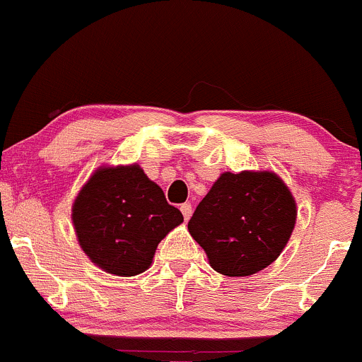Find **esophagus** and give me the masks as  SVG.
<instances>
[{"label":"esophagus","mask_w":362,"mask_h":362,"mask_svg":"<svg viewBox=\"0 0 362 362\" xmlns=\"http://www.w3.org/2000/svg\"><path fill=\"white\" fill-rule=\"evenodd\" d=\"M181 212H182V216H185V219L186 221H188L189 219V216H192V212H193V207H192V204H181Z\"/></svg>","instance_id":"esophagus-1"}]
</instances>
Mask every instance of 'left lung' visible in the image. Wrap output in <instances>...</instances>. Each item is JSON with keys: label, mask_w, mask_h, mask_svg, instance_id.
Listing matches in <instances>:
<instances>
[{"label": "left lung", "mask_w": 362, "mask_h": 362, "mask_svg": "<svg viewBox=\"0 0 362 362\" xmlns=\"http://www.w3.org/2000/svg\"><path fill=\"white\" fill-rule=\"evenodd\" d=\"M294 197L275 173H223L188 223L209 264L228 277H245L274 263L296 223Z\"/></svg>", "instance_id": "obj_1"}]
</instances>
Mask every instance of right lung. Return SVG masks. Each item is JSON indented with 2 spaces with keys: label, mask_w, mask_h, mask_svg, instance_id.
Wrapping results in <instances>:
<instances>
[{
  "label": "right lung",
  "mask_w": 362,
  "mask_h": 362,
  "mask_svg": "<svg viewBox=\"0 0 362 362\" xmlns=\"http://www.w3.org/2000/svg\"><path fill=\"white\" fill-rule=\"evenodd\" d=\"M74 232L104 272L132 277L150 268L160 240L182 223L162 188L137 163L99 167L74 199Z\"/></svg>",
  "instance_id": "add662e5"
}]
</instances>
